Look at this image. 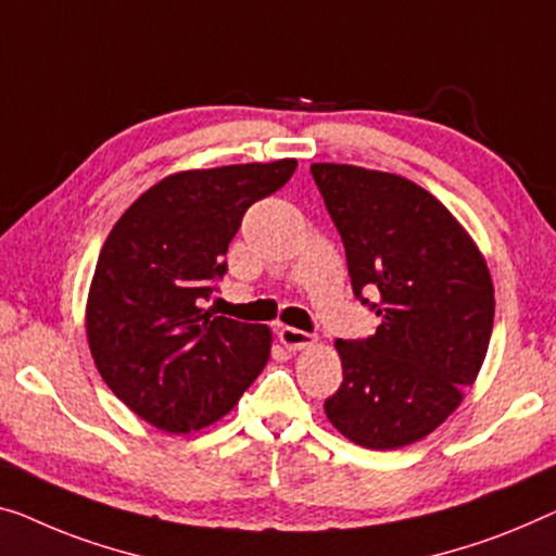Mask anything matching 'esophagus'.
I'll use <instances>...</instances> for the list:
<instances>
[{
    "instance_id": "esophagus-1",
    "label": "esophagus",
    "mask_w": 556,
    "mask_h": 556,
    "mask_svg": "<svg viewBox=\"0 0 556 556\" xmlns=\"http://www.w3.org/2000/svg\"><path fill=\"white\" fill-rule=\"evenodd\" d=\"M279 342L287 346V350H304V346L314 344V337L304 329H294V327H281L279 329Z\"/></svg>"
}]
</instances>
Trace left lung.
Returning <instances> with one entry per match:
<instances>
[{
    "label": "left lung",
    "mask_w": 556,
    "mask_h": 556,
    "mask_svg": "<svg viewBox=\"0 0 556 556\" xmlns=\"http://www.w3.org/2000/svg\"><path fill=\"white\" fill-rule=\"evenodd\" d=\"M312 177L342 237L352 292L382 321L367 339H337L342 384L325 412L352 442L396 450L442 425L477 379L494 325L490 269L414 181L350 164H312Z\"/></svg>",
    "instance_id": "8db88e82"
}]
</instances>
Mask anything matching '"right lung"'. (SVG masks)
I'll list each match as a JSON object with an SVG mask.
<instances>
[{
	"mask_svg": "<svg viewBox=\"0 0 556 556\" xmlns=\"http://www.w3.org/2000/svg\"><path fill=\"white\" fill-rule=\"evenodd\" d=\"M294 169L279 160L172 174L106 237L87 302L89 350L106 387L149 425L174 434L212 425L267 364V327L204 302L227 275L247 210Z\"/></svg>",
	"mask_w": 556,
	"mask_h": 556,
	"instance_id": "1",
	"label": "right lung"
}]
</instances>
